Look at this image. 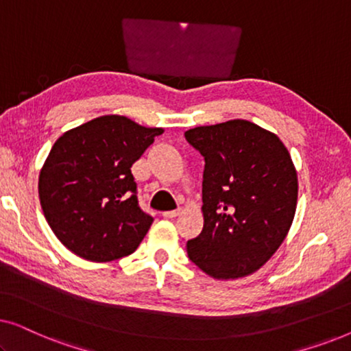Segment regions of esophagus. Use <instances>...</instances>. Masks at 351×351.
Returning a JSON list of instances; mask_svg holds the SVG:
<instances>
[{"instance_id": "esophagus-1", "label": "esophagus", "mask_w": 351, "mask_h": 351, "mask_svg": "<svg viewBox=\"0 0 351 351\" xmlns=\"http://www.w3.org/2000/svg\"><path fill=\"white\" fill-rule=\"evenodd\" d=\"M180 214V209H176V210H166V213H162V217L166 219H174L177 215Z\"/></svg>"}]
</instances>
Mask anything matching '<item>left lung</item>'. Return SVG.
<instances>
[{"instance_id": "8db88e82", "label": "left lung", "mask_w": 351, "mask_h": 351, "mask_svg": "<svg viewBox=\"0 0 351 351\" xmlns=\"http://www.w3.org/2000/svg\"><path fill=\"white\" fill-rule=\"evenodd\" d=\"M185 138L204 158V227L186 241L189 258L217 280L246 276L276 252L294 219L289 152L246 119L190 129Z\"/></svg>"}]
</instances>
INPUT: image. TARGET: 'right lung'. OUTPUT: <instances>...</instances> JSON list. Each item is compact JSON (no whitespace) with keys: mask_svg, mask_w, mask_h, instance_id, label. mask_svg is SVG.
Wrapping results in <instances>:
<instances>
[{"mask_svg":"<svg viewBox=\"0 0 351 351\" xmlns=\"http://www.w3.org/2000/svg\"><path fill=\"white\" fill-rule=\"evenodd\" d=\"M162 134L107 114L57 138L40 172L45 217L76 256L110 262L136 251L153 222L137 199L131 167Z\"/></svg>","mask_w":351,"mask_h":351,"instance_id":"1","label":"right lung"}]
</instances>
